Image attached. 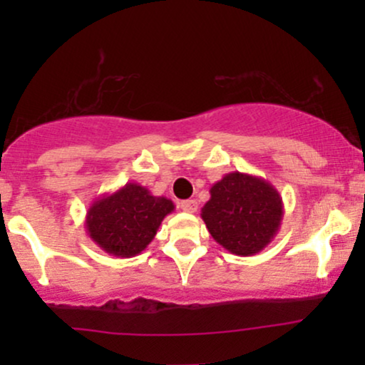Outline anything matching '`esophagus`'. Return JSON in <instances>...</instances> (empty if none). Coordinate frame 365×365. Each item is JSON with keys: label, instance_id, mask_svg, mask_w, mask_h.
I'll return each mask as SVG.
<instances>
[{"label": "esophagus", "instance_id": "1", "mask_svg": "<svg viewBox=\"0 0 365 365\" xmlns=\"http://www.w3.org/2000/svg\"><path fill=\"white\" fill-rule=\"evenodd\" d=\"M180 209L185 212H195L197 211V200L195 199L182 200V202H180Z\"/></svg>", "mask_w": 365, "mask_h": 365}]
</instances>
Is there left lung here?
Listing matches in <instances>:
<instances>
[{"mask_svg":"<svg viewBox=\"0 0 365 365\" xmlns=\"http://www.w3.org/2000/svg\"><path fill=\"white\" fill-rule=\"evenodd\" d=\"M200 209L209 233L235 255H255L269 245L283 220V199L269 182L240 171L226 173Z\"/></svg>","mask_w":365,"mask_h":365,"instance_id":"obj_1","label":"left lung"}]
</instances>
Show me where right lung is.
Masks as SVG:
<instances>
[{"label": "right lung", "mask_w": 365, "mask_h": 365, "mask_svg": "<svg viewBox=\"0 0 365 365\" xmlns=\"http://www.w3.org/2000/svg\"><path fill=\"white\" fill-rule=\"evenodd\" d=\"M175 211L173 200L153 195L135 182L91 204L86 215L87 235L106 254L133 257L156 237L159 225Z\"/></svg>", "instance_id": "1"}]
</instances>
